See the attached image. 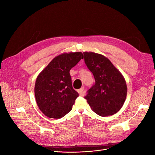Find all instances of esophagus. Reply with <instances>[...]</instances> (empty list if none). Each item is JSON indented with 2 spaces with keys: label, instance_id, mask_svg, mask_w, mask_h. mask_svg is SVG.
Segmentation results:
<instances>
[{
  "label": "esophagus",
  "instance_id": "obj_1",
  "mask_svg": "<svg viewBox=\"0 0 155 155\" xmlns=\"http://www.w3.org/2000/svg\"><path fill=\"white\" fill-rule=\"evenodd\" d=\"M78 92V93L79 94V95H80V96L85 95V92H84V87H82L80 89H79Z\"/></svg>",
  "mask_w": 155,
  "mask_h": 155
}]
</instances>
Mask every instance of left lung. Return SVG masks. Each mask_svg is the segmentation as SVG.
I'll list each match as a JSON object with an SVG mask.
<instances>
[{
    "label": "left lung",
    "mask_w": 155,
    "mask_h": 155,
    "mask_svg": "<svg viewBox=\"0 0 155 155\" xmlns=\"http://www.w3.org/2000/svg\"><path fill=\"white\" fill-rule=\"evenodd\" d=\"M85 63L95 79V85L85 97L91 109L101 116L118 112L126 99L127 87L123 75L107 58L85 51Z\"/></svg>",
    "instance_id": "8db88e82"
}]
</instances>
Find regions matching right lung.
Wrapping results in <instances>:
<instances>
[{
    "instance_id": "1",
    "label": "right lung",
    "mask_w": 155,
    "mask_h": 155,
    "mask_svg": "<svg viewBox=\"0 0 155 155\" xmlns=\"http://www.w3.org/2000/svg\"><path fill=\"white\" fill-rule=\"evenodd\" d=\"M81 59V51L59 54L37 76L34 88L36 102L48 118H61L72 110L79 94L72 87L70 70Z\"/></svg>"
}]
</instances>
